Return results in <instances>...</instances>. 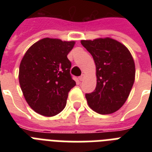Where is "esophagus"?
<instances>
[{
	"mask_svg": "<svg viewBox=\"0 0 152 152\" xmlns=\"http://www.w3.org/2000/svg\"><path fill=\"white\" fill-rule=\"evenodd\" d=\"M84 77H85V75H84V74H82V75L79 77V80H80V81H82L83 79H84Z\"/></svg>",
	"mask_w": 152,
	"mask_h": 152,
	"instance_id": "obj_1",
	"label": "esophagus"
}]
</instances>
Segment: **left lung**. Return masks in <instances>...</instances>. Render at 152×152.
Returning a JSON list of instances; mask_svg holds the SVG:
<instances>
[{
    "instance_id": "1",
    "label": "left lung",
    "mask_w": 152,
    "mask_h": 152,
    "mask_svg": "<svg viewBox=\"0 0 152 152\" xmlns=\"http://www.w3.org/2000/svg\"><path fill=\"white\" fill-rule=\"evenodd\" d=\"M92 55L96 68V88L86 94L88 106L100 114L118 111L125 104L135 81L133 57L125 45L109 37L81 40Z\"/></svg>"
}]
</instances>
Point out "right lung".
<instances>
[{
    "instance_id": "obj_1",
    "label": "right lung",
    "mask_w": 152,
    "mask_h": 152,
    "mask_svg": "<svg viewBox=\"0 0 152 152\" xmlns=\"http://www.w3.org/2000/svg\"><path fill=\"white\" fill-rule=\"evenodd\" d=\"M75 43L45 38L33 44L23 55L19 82L25 99L36 113L53 117L66 106L69 91L76 85L67 57Z\"/></svg>"
}]
</instances>
